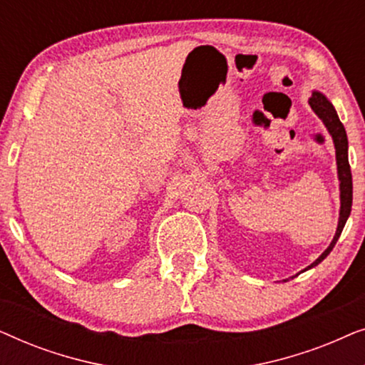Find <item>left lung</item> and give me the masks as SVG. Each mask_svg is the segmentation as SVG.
<instances>
[{"instance_id":"left-lung-1","label":"left lung","mask_w":365,"mask_h":365,"mask_svg":"<svg viewBox=\"0 0 365 365\" xmlns=\"http://www.w3.org/2000/svg\"><path fill=\"white\" fill-rule=\"evenodd\" d=\"M309 104H311L314 113L322 119V123L326 124V128L329 129V133H331V136L334 139L336 158H337L339 181H341V216H339L337 232L332 239L331 246H329L326 251H324L321 256H319L316 261L307 267L311 269L314 266H317L319 262H322L324 259L329 256V252H331L332 247L336 246L344 226H346V221L349 214H351V207H352V174H351V166H349V158H347V134H346V129H344V124L337 116L336 109H334L332 104L327 101V98L321 93H312V98L309 99ZM307 269H304V271H307Z\"/></svg>"}]
</instances>
